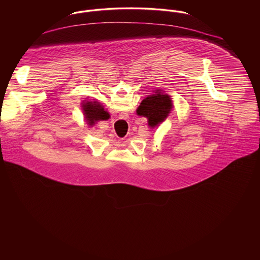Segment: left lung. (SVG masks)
Wrapping results in <instances>:
<instances>
[{
  "instance_id": "left-lung-1",
  "label": "left lung",
  "mask_w": 260,
  "mask_h": 260,
  "mask_svg": "<svg viewBox=\"0 0 260 260\" xmlns=\"http://www.w3.org/2000/svg\"><path fill=\"white\" fill-rule=\"evenodd\" d=\"M172 103L173 101L168 94H162L157 90L155 94L142 100L136 112L139 116L146 117L148 119L149 125L154 127L161 124L168 117L173 108Z\"/></svg>"
}]
</instances>
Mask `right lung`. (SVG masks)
Returning a JSON list of instances; mask_svg holds the SVG:
<instances>
[{"label":"right lung","instance_id":"1","mask_svg":"<svg viewBox=\"0 0 260 260\" xmlns=\"http://www.w3.org/2000/svg\"><path fill=\"white\" fill-rule=\"evenodd\" d=\"M84 115L88 124H93L99 120H107L109 119L108 112L105 111L96 101L87 102L83 105Z\"/></svg>","mask_w":260,"mask_h":260}]
</instances>
